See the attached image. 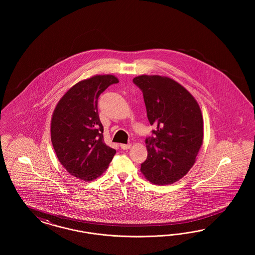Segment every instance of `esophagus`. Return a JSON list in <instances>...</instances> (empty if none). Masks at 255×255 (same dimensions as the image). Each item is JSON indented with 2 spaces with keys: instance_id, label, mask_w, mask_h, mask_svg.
<instances>
[{
  "instance_id": "esophagus-1",
  "label": "esophagus",
  "mask_w": 255,
  "mask_h": 255,
  "mask_svg": "<svg viewBox=\"0 0 255 255\" xmlns=\"http://www.w3.org/2000/svg\"><path fill=\"white\" fill-rule=\"evenodd\" d=\"M131 144H121L120 145V147H122L123 149H128L131 147Z\"/></svg>"
}]
</instances>
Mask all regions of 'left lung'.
I'll return each mask as SVG.
<instances>
[{
    "instance_id": "left-lung-1",
    "label": "left lung",
    "mask_w": 255,
    "mask_h": 255,
    "mask_svg": "<svg viewBox=\"0 0 255 255\" xmlns=\"http://www.w3.org/2000/svg\"><path fill=\"white\" fill-rule=\"evenodd\" d=\"M143 93L152 136L141 173L156 185H169L193 167L203 144L204 122L193 95L174 79L142 75L132 79Z\"/></svg>"
}]
</instances>
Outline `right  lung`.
Wrapping results in <instances>:
<instances>
[{"label": "right lung", "instance_id": "1", "mask_svg": "<svg viewBox=\"0 0 255 255\" xmlns=\"http://www.w3.org/2000/svg\"><path fill=\"white\" fill-rule=\"evenodd\" d=\"M119 79L96 75L77 82L57 104L51 119V142L59 162L70 175L92 181L108 169L116 149L104 142L98 98Z\"/></svg>", "mask_w": 255, "mask_h": 255}]
</instances>
